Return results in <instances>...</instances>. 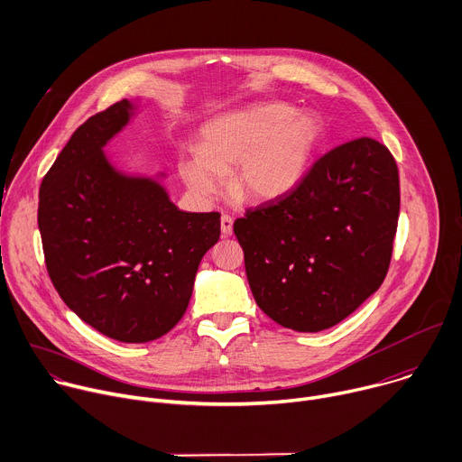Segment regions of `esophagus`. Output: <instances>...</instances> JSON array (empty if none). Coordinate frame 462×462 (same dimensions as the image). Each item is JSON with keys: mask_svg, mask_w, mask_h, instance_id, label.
Segmentation results:
<instances>
[{"mask_svg": "<svg viewBox=\"0 0 462 462\" xmlns=\"http://www.w3.org/2000/svg\"><path fill=\"white\" fill-rule=\"evenodd\" d=\"M220 229H222V236H231V233H233V218L229 215H222Z\"/></svg>", "mask_w": 462, "mask_h": 462, "instance_id": "esophagus-1", "label": "esophagus"}]
</instances>
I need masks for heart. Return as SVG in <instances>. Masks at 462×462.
Here are the masks:
<instances>
[{
  "label": "heart",
  "instance_id": "heart-1",
  "mask_svg": "<svg viewBox=\"0 0 462 462\" xmlns=\"http://www.w3.org/2000/svg\"><path fill=\"white\" fill-rule=\"evenodd\" d=\"M324 136L315 115H299L284 102L249 106L213 118L202 129L200 152L181 160V176L200 197L224 189L232 167L236 199L271 202L293 191Z\"/></svg>",
  "mask_w": 462,
  "mask_h": 462
}]
</instances>
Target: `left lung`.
Returning a JSON list of instances; mask_svg holds the SVG:
<instances>
[{
    "label": "left lung",
    "instance_id": "8db88e82",
    "mask_svg": "<svg viewBox=\"0 0 462 462\" xmlns=\"http://www.w3.org/2000/svg\"><path fill=\"white\" fill-rule=\"evenodd\" d=\"M399 209L386 145L362 136L322 154L293 191L235 220L258 308L304 333L344 320L386 279Z\"/></svg>",
    "mask_w": 462,
    "mask_h": 462
}]
</instances>
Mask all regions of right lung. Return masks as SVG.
<instances>
[{
  "label": "right lung",
  "mask_w": 462,
  "mask_h": 462,
  "mask_svg": "<svg viewBox=\"0 0 462 462\" xmlns=\"http://www.w3.org/2000/svg\"><path fill=\"white\" fill-rule=\"evenodd\" d=\"M122 100L81 124L42 180L38 227L61 300L120 342H149L188 310L220 213L180 211L151 178L118 172L104 145L129 122Z\"/></svg>",
  "instance_id": "add662e5"
}]
</instances>
